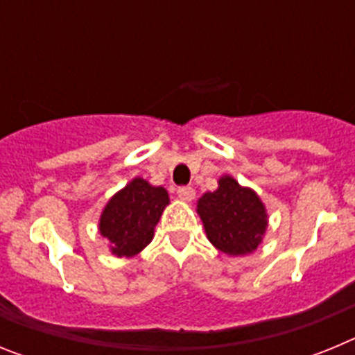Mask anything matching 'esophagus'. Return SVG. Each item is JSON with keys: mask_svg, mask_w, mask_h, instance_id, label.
Segmentation results:
<instances>
[{"mask_svg": "<svg viewBox=\"0 0 355 355\" xmlns=\"http://www.w3.org/2000/svg\"><path fill=\"white\" fill-rule=\"evenodd\" d=\"M178 197H180L183 202H190V200L196 197V190L190 187H181V188H178Z\"/></svg>", "mask_w": 355, "mask_h": 355, "instance_id": "34e87169", "label": "esophagus"}]
</instances>
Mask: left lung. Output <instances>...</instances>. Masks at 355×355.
Instances as JSON below:
<instances>
[{
  "label": "left lung",
  "instance_id": "left-lung-1",
  "mask_svg": "<svg viewBox=\"0 0 355 355\" xmlns=\"http://www.w3.org/2000/svg\"><path fill=\"white\" fill-rule=\"evenodd\" d=\"M197 215L209 243L231 258L252 254L268 227V213L258 192L229 174L218 178L216 190L199 197Z\"/></svg>",
  "mask_w": 355,
  "mask_h": 355
}]
</instances>
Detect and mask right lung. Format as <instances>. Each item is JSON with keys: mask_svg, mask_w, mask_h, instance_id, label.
Instances as JSON below:
<instances>
[{"mask_svg": "<svg viewBox=\"0 0 355 355\" xmlns=\"http://www.w3.org/2000/svg\"><path fill=\"white\" fill-rule=\"evenodd\" d=\"M171 199L163 187L137 175L110 197L97 222L115 258H133L155 238V227Z\"/></svg>", "mask_w": 355, "mask_h": 355, "instance_id": "obj_1", "label": "right lung"}]
</instances>
